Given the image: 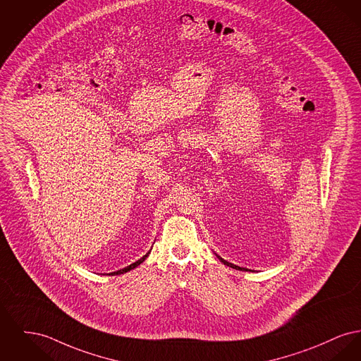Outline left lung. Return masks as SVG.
Listing matches in <instances>:
<instances>
[{
    "mask_svg": "<svg viewBox=\"0 0 361 361\" xmlns=\"http://www.w3.org/2000/svg\"><path fill=\"white\" fill-rule=\"evenodd\" d=\"M218 256V255H216ZM218 259L224 263V264H226V266H229V267H232L234 270H240V271H251V270H248V269H245V267H240V266H235L233 263H229V262H226L225 259H222L221 256H218Z\"/></svg>",
    "mask_w": 361,
    "mask_h": 361,
    "instance_id": "obj_1",
    "label": "left lung"
}]
</instances>
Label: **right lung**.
<instances>
[{
    "mask_svg": "<svg viewBox=\"0 0 361 361\" xmlns=\"http://www.w3.org/2000/svg\"><path fill=\"white\" fill-rule=\"evenodd\" d=\"M149 252H151V250H149L147 254L145 255L143 257H140L139 260H136L135 263H132V264H129L127 267H124V269H121V270H117V271H114V273H109V276H120V274H126L128 271H130V270H133V269H136L137 266H140L145 260H146V257L149 256Z\"/></svg>",
    "mask_w": 361,
    "mask_h": 361,
    "instance_id": "1",
    "label": "right lung"
}]
</instances>
